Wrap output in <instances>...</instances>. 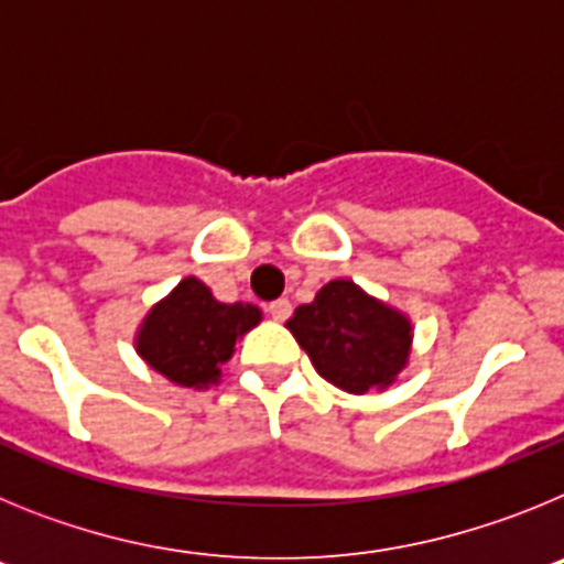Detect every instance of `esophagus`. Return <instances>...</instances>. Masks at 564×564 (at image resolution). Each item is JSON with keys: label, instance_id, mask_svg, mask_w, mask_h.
Here are the masks:
<instances>
[{"label": "esophagus", "instance_id": "34e87169", "mask_svg": "<svg viewBox=\"0 0 564 564\" xmlns=\"http://www.w3.org/2000/svg\"><path fill=\"white\" fill-rule=\"evenodd\" d=\"M291 302H288V299H276V302H271V305H268V313H271V318L273 322H285L288 316H291Z\"/></svg>", "mask_w": 564, "mask_h": 564}]
</instances>
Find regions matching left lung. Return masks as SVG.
I'll use <instances>...</instances> for the list:
<instances>
[{
	"label": "left lung",
	"instance_id": "left-lung-1",
	"mask_svg": "<svg viewBox=\"0 0 564 564\" xmlns=\"http://www.w3.org/2000/svg\"><path fill=\"white\" fill-rule=\"evenodd\" d=\"M285 327L318 376L350 395L383 392L410 364V316L370 296L352 279L327 282L311 305L293 311Z\"/></svg>",
	"mask_w": 564,
	"mask_h": 564
}]
</instances>
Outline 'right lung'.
Here are the masks:
<instances>
[{
    "mask_svg": "<svg viewBox=\"0 0 564 564\" xmlns=\"http://www.w3.org/2000/svg\"><path fill=\"white\" fill-rule=\"evenodd\" d=\"M259 322L262 311L257 305L217 302L212 288L197 276H186L143 316L134 333V350L177 387L208 390L220 383L223 367L239 338Z\"/></svg>",
    "mask_w": 564,
    "mask_h": 564,
    "instance_id": "add662e5",
    "label": "right lung"
}]
</instances>
